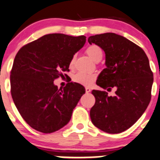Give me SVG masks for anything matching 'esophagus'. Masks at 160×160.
<instances>
[{
    "mask_svg": "<svg viewBox=\"0 0 160 160\" xmlns=\"http://www.w3.org/2000/svg\"><path fill=\"white\" fill-rule=\"evenodd\" d=\"M91 92V89H90L89 88H85V92H86V93H88V92Z\"/></svg>",
    "mask_w": 160,
    "mask_h": 160,
    "instance_id": "esophagus-1",
    "label": "esophagus"
}]
</instances>
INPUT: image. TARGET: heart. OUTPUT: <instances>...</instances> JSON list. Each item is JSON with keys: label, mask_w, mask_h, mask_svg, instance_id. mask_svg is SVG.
Returning a JSON list of instances; mask_svg holds the SVG:
<instances>
[{"label": "heart", "mask_w": 160, "mask_h": 160, "mask_svg": "<svg viewBox=\"0 0 160 160\" xmlns=\"http://www.w3.org/2000/svg\"><path fill=\"white\" fill-rule=\"evenodd\" d=\"M85 52H86L87 55L95 62L98 60H101L103 55L102 48L99 46L96 45V44H92V45L88 46ZM74 62H75V57H72L70 61V63H69L70 67L73 66ZM95 79V76L92 74H85L82 73V72H78V73H77L76 75L73 76V82L80 84V85H85V86H89L90 85H92Z\"/></svg>", "instance_id": "b5f03b06"}]
</instances>
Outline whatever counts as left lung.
I'll return each instance as SVG.
<instances>
[{
    "label": "left lung",
    "instance_id": "obj_1",
    "mask_svg": "<svg viewBox=\"0 0 160 160\" xmlns=\"http://www.w3.org/2000/svg\"><path fill=\"white\" fill-rule=\"evenodd\" d=\"M105 53L106 68L96 84L103 89H116L114 96L92 90L95 103L90 110L92 122L108 133H120L131 127L146 111L151 100L153 74L144 51L115 33L90 36Z\"/></svg>",
    "mask_w": 160,
    "mask_h": 160
}]
</instances>
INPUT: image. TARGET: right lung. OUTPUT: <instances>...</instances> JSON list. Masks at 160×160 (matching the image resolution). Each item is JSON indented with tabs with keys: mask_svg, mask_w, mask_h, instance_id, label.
<instances>
[{
	"mask_svg": "<svg viewBox=\"0 0 160 160\" xmlns=\"http://www.w3.org/2000/svg\"><path fill=\"white\" fill-rule=\"evenodd\" d=\"M85 38L46 34L23 46L16 55L10 76L11 96L21 116L34 129L52 133L70 121L85 88L68 82L58 89L54 81L69 72L71 59Z\"/></svg>",
	"mask_w": 160,
	"mask_h": 160,
	"instance_id": "right-lung-1",
	"label": "right lung"
}]
</instances>
